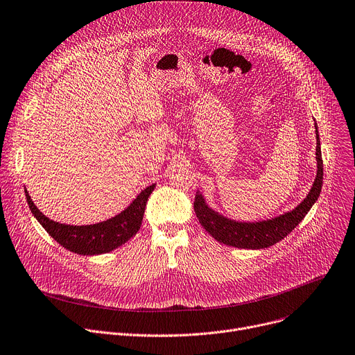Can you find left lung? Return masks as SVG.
I'll return each mask as SVG.
<instances>
[{
	"instance_id": "8db88e82",
	"label": "left lung",
	"mask_w": 355,
	"mask_h": 355,
	"mask_svg": "<svg viewBox=\"0 0 355 355\" xmlns=\"http://www.w3.org/2000/svg\"><path fill=\"white\" fill-rule=\"evenodd\" d=\"M315 138H317V176L313 183V187L307 198L300 203L295 209L288 213H284L279 217H275L271 220L257 222V223H239L233 222L226 217L214 213L207 207L205 199L196 193L195 198V213L200 225L206 229L211 237L217 241H220L227 246L239 248V249H264L276 244L282 239H284L288 233L294 230V227L302 222L311 206L320 196L321 186H322V157L320 148V138L315 123Z\"/></svg>"
}]
</instances>
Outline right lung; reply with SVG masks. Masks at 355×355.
Instances as JSON below:
<instances>
[{"label":"right lung","instance_id":"1","mask_svg":"<svg viewBox=\"0 0 355 355\" xmlns=\"http://www.w3.org/2000/svg\"><path fill=\"white\" fill-rule=\"evenodd\" d=\"M153 189L155 184L148 186L145 190H142L139 196L121 214L106 222L89 226H69L52 222L37 209L26 190L25 198L30 205L33 214L37 217V220L53 240L58 241L62 248L69 252L83 256H92L112 252L121 248L122 244H125L138 233L142 225L148 198L153 192Z\"/></svg>","mask_w":355,"mask_h":355}]
</instances>
